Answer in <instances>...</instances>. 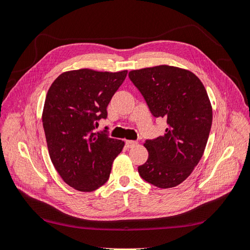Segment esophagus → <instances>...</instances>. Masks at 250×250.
<instances>
[{
	"instance_id": "obj_1",
	"label": "esophagus",
	"mask_w": 250,
	"mask_h": 250,
	"mask_svg": "<svg viewBox=\"0 0 250 250\" xmlns=\"http://www.w3.org/2000/svg\"><path fill=\"white\" fill-rule=\"evenodd\" d=\"M137 145V142L134 141H125V146L128 148H133Z\"/></svg>"
}]
</instances>
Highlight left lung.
<instances>
[{
  "label": "left lung",
  "instance_id": "left-lung-1",
  "mask_svg": "<svg viewBox=\"0 0 250 250\" xmlns=\"http://www.w3.org/2000/svg\"><path fill=\"white\" fill-rule=\"evenodd\" d=\"M129 77L155 117L167 118L166 133L144 144L143 179L158 188L182 184L198 166L208 140L213 108L204 84L192 72L171 65L133 70Z\"/></svg>",
  "mask_w": 250,
  "mask_h": 250
}]
</instances>
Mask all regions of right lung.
<instances>
[{"label":"right lung","instance_id":"right-lung-1","mask_svg":"<svg viewBox=\"0 0 250 250\" xmlns=\"http://www.w3.org/2000/svg\"><path fill=\"white\" fill-rule=\"evenodd\" d=\"M126 74L67 71L47 92L42 119L51 162L64 183L78 191L91 192L107 182L125 146L124 141L93 130L107 117L106 107Z\"/></svg>","mask_w":250,"mask_h":250}]
</instances>
